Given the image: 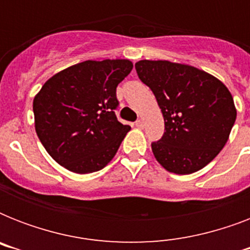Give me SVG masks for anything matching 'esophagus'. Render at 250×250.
<instances>
[{
  "instance_id": "esophagus-1",
  "label": "esophagus",
  "mask_w": 250,
  "mask_h": 250,
  "mask_svg": "<svg viewBox=\"0 0 250 250\" xmlns=\"http://www.w3.org/2000/svg\"><path fill=\"white\" fill-rule=\"evenodd\" d=\"M135 125H136L137 128H144V121H143V119H139V121H136Z\"/></svg>"
}]
</instances>
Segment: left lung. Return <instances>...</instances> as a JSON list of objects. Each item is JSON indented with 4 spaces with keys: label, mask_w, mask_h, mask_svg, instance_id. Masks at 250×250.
Returning a JSON list of instances; mask_svg holds the SVG:
<instances>
[{
    "label": "left lung",
    "mask_w": 250,
    "mask_h": 250,
    "mask_svg": "<svg viewBox=\"0 0 250 250\" xmlns=\"http://www.w3.org/2000/svg\"><path fill=\"white\" fill-rule=\"evenodd\" d=\"M135 68L165 119L164 136L152 143L156 160L174 174L201 170L223 149L236 121L227 86L193 66L168 61H139Z\"/></svg>",
    "instance_id": "1"
}]
</instances>
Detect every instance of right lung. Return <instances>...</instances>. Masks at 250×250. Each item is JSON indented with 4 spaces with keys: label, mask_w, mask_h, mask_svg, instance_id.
<instances>
[{
    "label": "right lung",
    "mask_w": 250,
    "mask_h": 250,
    "mask_svg": "<svg viewBox=\"0 0 250 250\" xmlns=\"http://www.w3.org/2000/svg\"><path fill=\"white\" fill-rule=\"evenodd\" d=\"M132 67L128 60L85 61L52 76L35 96L37 136L61 166L89 174L113 160L131 129L114 110L118 84Z\"/></svg>",
    "instance_id": "obj_1"
}]
</instances>
